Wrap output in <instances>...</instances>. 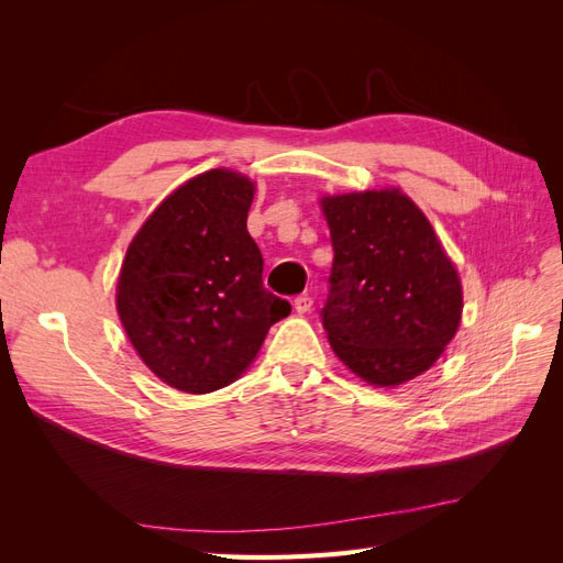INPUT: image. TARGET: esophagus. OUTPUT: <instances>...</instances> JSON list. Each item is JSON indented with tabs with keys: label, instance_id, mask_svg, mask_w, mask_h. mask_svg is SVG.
<instances>
[{
	"label": "esophagus",
	"instance_id": "1",
	"mask_svg": "<svg viewBox=\"0 0 563 563\" xmlns=\"http://www.w3.org/2000/svg\"><path fill=\"white\" fill-rule=\"evenodd\" d=\"M294 308H296V312H298V314H308V312L312 310V298H310L308 294L298 296V298L294 300Z\"/></svg>",
	"mask_w": 563,
	"mask_h": 563
}]
</instances>
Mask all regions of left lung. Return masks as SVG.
I'll return each instance as SVG.
<instances>
[{
    "label": "left lung",
    "instance_id": "1",
    "mask_svg": "<svg viewBox=\"0 0 563 563\" xmlns=\"http://www.w3.org/2000/svg\"><path fill=\"white\" fill-rule=\"evenodd\" d=\"M333 244L323 331L338 360L376 387L428 371L463 314V286L430 220L399 190L321 199Z\"/></svg>",
    "mask_w": 563,
    "mask_h": 563
}]
</instances>
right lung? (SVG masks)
I'll use <instances>...</instances> for the list:
<instances>
[{"label": "right lung", "mask_w": 563, "mask_h": 563, "mask_svg": "<svg viewBox=\"0 0 563 563\" xmlns=\"http://www.w3.org/2000/svg\"><path fill=\"white\" fill-rule=\"evenodd\" d=\"M253 183L211 168L155 209L126 251L117 312L145 366L180 391L236 380L291 305L263 286L246 218Z\"/></svg>", "instance_id": "right-lung-1"}]
</instances>
